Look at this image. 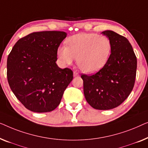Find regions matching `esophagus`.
Segmentation results:
<instances>
[{"label":"esophagus","instance_id":"esophagus-1","mask_svg":"<svg viewBox=\"0 0 148 148\" xmlns=\"http://www.w3.org/2000/svg\"><path fill=\"white\" fill-rule=\"evenodd\" d=\"M79 76V74L78 72H74V77H76V76Z\"/></svg>","mask_w":148,"mask_h":148}]
</instances>
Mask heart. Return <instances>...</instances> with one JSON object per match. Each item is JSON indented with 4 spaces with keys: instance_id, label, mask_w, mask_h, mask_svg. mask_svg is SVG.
I'll return each instance as SVG.
<instances>
[{
    "instance_id": "heart-1",
    "label": "heart",
    "mask_w": 148,
    "mask_h": 148,
    "mask_svg": "<svg viewBox=\"0 0 148 148\" xmlns=\"http://www.w3.org/2000/svg\"><path fill=\"white\" fill-rule=\"evenodd\" d=\"M66 45L58 48L57 56L60 63L71 64L77 58L79 68L88 74L99 71L107 64L112 49L109 37L92 33L74 35L66 40Z\"/></svg>"
}]
</instances>
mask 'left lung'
<instances>
[{"label":"left lung","mask_w":148,"mask_h":148,"mask_svg":"<svg viewBox=\"0 0 148 148\" xmlns=\"http://www.w3.org/2000/svg\"><path fill=\"white\" fill-rule=\"evenodd\" d=\"M112 43L107 64L97 73L81 78L87 103L98 110L120 105L130 95L136 76L137 58L128 39L111 30L102 32Z\"/></svg>","instance_id":"obj_1"}]
</instances>
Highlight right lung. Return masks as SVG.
Returning <instances> with one entry per match:
<instances>
[{
  "label": "right lung",
  "mask_w": 148,
  "mask_h": 148,
  "mask_svg": "<svg viewBox=\"0 0 148 148\" xmlns=\"http://www.w3.org/2000/svg\"><path fill=\"white\" fill-rule=\"evenodd\" d=\"M67 36L64 32L30 33L18 40L7 58V79L12 92L27 109L52 111L73 79L69 68L56 64L57 50Z\"/></svg>",
  "instance_id": "add662e5"
}]
</instances>
